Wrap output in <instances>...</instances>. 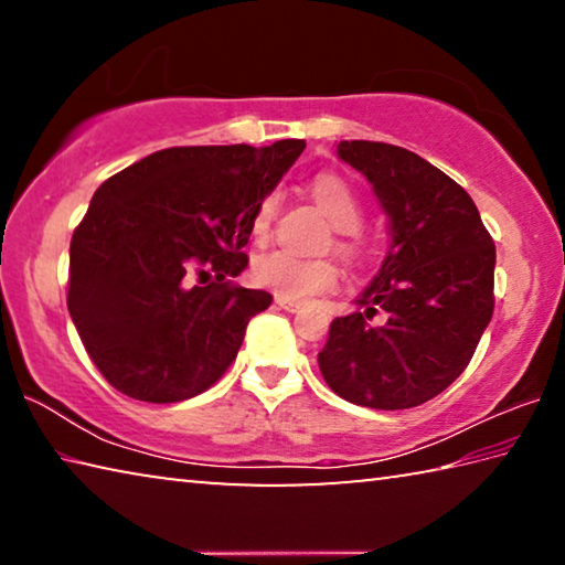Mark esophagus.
<instances>
[{
    "mask_svg": "<svg viewBox=\"0 0 565 565\" xmlns=\"http://www.w3.org/2000/svg\"><path fill=\"white\" fill-rule=\"evenodd\" d=\"M276 306H279V309H284V311H291V313L301 309V303H296L291 299H284V296H276Z\"/></svg>",
    "mask_w": 565,
    "mask_h": 565,
    "instance_id": "34e87169",
    "label": "esophagus"
}]
</instances>
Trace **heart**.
<instances>
[{
    "label": "heart",
    "mask_w": 565,
    "mask_h": 565,
    "mask_svg": "<svg viewBox=\"0 0 565 565\" xmlns=\"http://www.w3.org/2000/svg\"><path fill=\"white\" fill-rule=\"evenodd\" d=\"M311 196L321 204L323 212L331 218V224L339 228L337 248L343 256H356L361 252L359 242V226L363 222V206L356 191L349 186L347 179L331 171L313 177L311 181ZM279 194L269 191L256 204L252 216V236L254 242L264 244L271 236V226L276 212H279ZM254 279L256 284L271 289L276 296L291 301H309L311 296L327 294L337 289L341 271L339 266L329 259H306L289 252V248H274V252L262 254L254 262Z\"/></svg>",
    "instance_id": "heart-1"
}]
</instances>
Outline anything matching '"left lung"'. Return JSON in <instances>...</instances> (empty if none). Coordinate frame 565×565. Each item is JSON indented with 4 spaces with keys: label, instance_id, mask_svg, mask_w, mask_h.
I'll return each instance as SVG.
<instances>
[{
    "label": "left lung",
    "instance_id": "8db88e82",
    "mask_svg": "<svg viewBox=\"0 0 565 565\" xmlns=\"http://www.w3.org/2000/svg\"><path fill=\"white\" fill-rule=\"evenodd\" d=\"M339 157L374 186L391 248L356 301L366 311L331 321L321 376L356 406L426 404L463 374L493 317V238L466 189L414 151L353 139ZM379 308L387 321L371 328Z\"/></svg>",
    "mask_w": 565,
    "mask_h": 565
}]
</instances>
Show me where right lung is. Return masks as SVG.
I'll return each instance as SVG.
<instances>
[{
	"label": "right lung",
	"instance_id": "right-lung-1",
	"mask_svg": "<svg viewBox=\"0 0 565 565\" xmlns=\"http://www.w3.org/2000/svg\"><path fill=\"white\" fill-rule=\"evenodd\" d=\"M303 147H171L94 191L72 236L66 306L94 366L124 396L177 404L232 366L248 321L271 303L234 281L248 264L254 209Z\"/></svg>",
	"mask_w": 565,
	"mask_h": 565
}]
</instances>
